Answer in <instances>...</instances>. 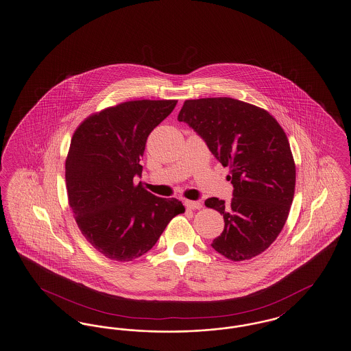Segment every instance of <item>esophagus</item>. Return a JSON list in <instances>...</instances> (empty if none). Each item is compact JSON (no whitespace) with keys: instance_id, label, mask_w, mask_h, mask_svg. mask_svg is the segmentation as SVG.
<instances>
[{"instance_id":"34e87169","label":"esophagus","mask_w":351,"mask_h":351,"mask_svg":"<svg viewBox=\"0 0 351 351\" xmlns=\"http://www.w3.org/2000/svg\"><path fill=\"white\" fill-rule=\"evenodd\" d=\"M184 204H185L186 209H191V210H196V209H201V208H202V204H201L199 201H191V199H186Z\"/></svg>"}]
</instances>
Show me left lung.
<instances>
[{
  "mask_svg": "<svg viewBox=\"0 0 351 351\" xmlns=\"http://www.w3.org/2000/svg\"><path fill=\"white\" fill-rule=\"evenodd\" d=\"M178 120L230 166V204L217 197L205 201L225 219L211 247L232 261L264 252L280 235L294 198L295 163L283 129L265 110L231 98L185 100Z\"/></svg>",
  "mask_w": 351,
  "mask_h": 351,
  "instance_id": "8db88e82",
  "label": "left lung"
}]
</instances>
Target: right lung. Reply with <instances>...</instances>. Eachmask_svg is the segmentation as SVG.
Here are the masks:
<instances>
[{
	"label": "right lung",
	"mask_w": 351,
	"mask_h": 351,
	"mask_svg": "<svg viewBox=\"0 0 351 351\" xmlns=\"http://www.w3.org/2000/svg\"><path fill=\"white\" fill-rule=\"evenodd\" d=\"M178 100H133L87 117L73 134L65 163L71 210L87 241L106 257L132 261L150 251L169 221L184 213L176 198L134 185L149 134Z\"/></svg>",
	"instance_id": "1"
}]
</instances>
